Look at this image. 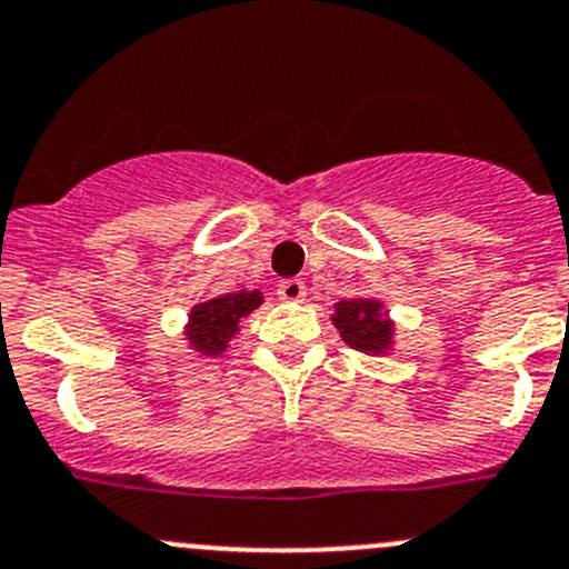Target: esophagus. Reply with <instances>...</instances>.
Segmentation results:
<instances>
[{
	"label": "esophagus",
	"mask_w": 569,
	"mask_h": 569,
	"mask_svg": "<svg viewBox=\"0 0 569 569\" xmlns=\"http://www.w3.org/2000/svg\"><path fill=\"white\" fill-rule=\"evenodd\" d=\"M278 297L286 302H300L306 297V283L302 280H283V283H278Z\"/></svg>",
	"instance_id": "34e87169"
}]
</instances>
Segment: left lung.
I'll use <instances>...</instances> for the list:
<instances>
[{
  "mask_svg": "<svg viewBox=\"0 0 569 569\" xmlns=\"http://www.w3.org/2000/svg\"><path fill=\"white\" fill-rule=\"evenodd\" d=\"M336 311L330 322L339 330L341 341L352 350L380 356L395 347V322L383 302L369 300V297H352V300L336 302Z\"/></svg>",
  "mask_w": 569,
  "mask_h": 569,
  "instance_id": "left-lung-1",
  "label": "left lung"
}]
</instances>
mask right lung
Returning <instances> with one entry per match:
<instances>
[{"label": "right lung", "mask_w": 569, "mask_h": 569, "mask_svg": "<svg viewBox=\"0 0 569 569\" xmlns=\"http://www.w3.org/2000/svg\"><path fill=\"white\" fill-rule=\"evenodd\" d=\"M263 302L258 289L252 291H230V295L211 297L191 308L189 325H186V341L200 356H219L230 347V339L239 333V322L250 317Z\"/></svg>", "instance_id": "obj_1"}]
</instances>
